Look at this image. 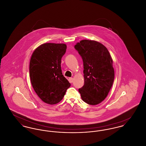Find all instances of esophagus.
<instances>
[{
    "instance_id": "obj_1",
    "label": "esophagus",
    "mask_w": 146,
    "mask_h": 146,
    "mask_svg": "<svg viewBox=\"0 0 146 146\" xmlns=\"http://www.w3.org/2000/svg\"><path fill=\"white\" fill-rule=\"evenodd\" d=\"M68 81L70 82V83H73V78H70L68 79Z\"/></svg>"
}]
</instances>
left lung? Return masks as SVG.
I'll use <instances>...</instances> for the list:
<instances>
[{
  "label": "left lung",
  "mask_w": 146,
  "mask_h": 146,
  "mask_svg": "<svg viewBox=\"0 0 146 146\" xmlns=\"http://www.w3.org/2000/svg\"><path fill=\"white\" fill-rule=\"evenodd\" d=\"M74 48L83 61L84 85L79 89L82 99L90 105L99 104L107 96L114 82L111 56L103 44L95 40H81Z\"/></svg>",
  "instance_id": "obj_1"
}]
</instances>
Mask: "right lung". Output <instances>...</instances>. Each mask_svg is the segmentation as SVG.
<instances>
[{"instance_id": "1", "label": "right lung", "mask_w": 146, "mask_h": 146, "mask_svg": "<svg viewBox=\"0 0 146 146\" xmlns=\"http://www.w3.org/2000/svg\"><path fill=\"white\" fill-rule=\"evenodd\" d=\"M66 49L64 44L45 43L35 49L31 56V82L36 94L46 104L60 102L70 86L61 67Z\"/></svg>"}]
</instances>
